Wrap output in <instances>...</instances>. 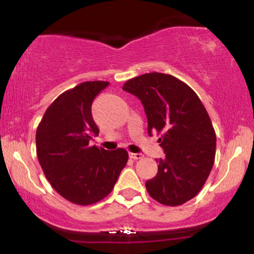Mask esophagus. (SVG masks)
I'll list each match as a JSON object with an SVG mask.
<instances>
[{
  "label": "esophagus",
  "mask_w": 254,
  "mask_h": 254,
  "mask_svg": "<svg viewBox=\"0 0 254 254\" xmlns=\"http://www.w3.org/2000/svg\"><path fill=\"white\" fill-rule=\"evenodd\" d=\"M142 157H143V156H142L141 154H134V152H129V158L135 159V161H136V159H141Z\"/></svg>",
  "instance_id": "34e87169"
}]
</instances>
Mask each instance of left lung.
<instances>
[{"label": "left lung", "mask_w": 254, "mask_h": 254, "mask_svg": "<svg viewBox=\"0 0 254 254\" xmlns=\"http://www.w3.org/2000/svg\"><path fill=\"white\" fill-rule=\"evenodd\" d=\"M123 89L141 100L149 135L162 134L165 158L158 159L157 175L145 183L149 195L172 207L193 199L209 176L216 150V134L200 98L186 83L162 72L128 79Z\"/></svg>", "instance_id": "8db88e82"}]
</instances>
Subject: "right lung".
I'll use <instances>...</instances> for the list:
<instances>
[{"label": "right lung", "instance_id": "add662e5", "mask_svg": "<svg viewBox=\"0 0 254 254\" xmlns=\"http://www.w3.org/2000/svg\"><path fill=\"white\" fill-rule=\"evenodd\" d=\"M109 82H83L48 106L37 128V155L52 187L79 206L98 202L112 192L128 152L90 145L99 133L91 105Z\"/></svg>", "mask_w": 254, "mask_h": 254}]
</instances>
